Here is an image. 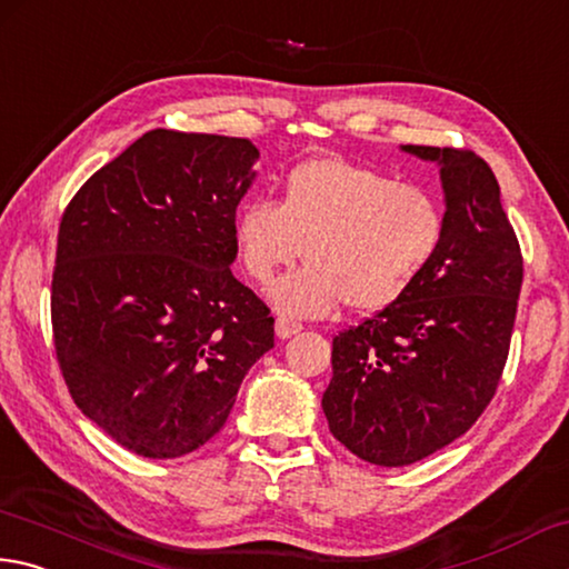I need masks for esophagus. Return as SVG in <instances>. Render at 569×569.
I'll list each match as a JSON object with an SVG mask.
<instances>
[{
    "instance_id": "obj_1",
    "label": "esophagus",
    "mask_w": 569,
    "mask_h": 569,
    "mask_svg": "<svg viewBox=\"0 0 569 569\" xmlns=\"http://www.w3.org/2000/svg\"><path fill=\"white\" fill-rule=\"evenodd\" d=\"M274 330H277V337H282V340H287V337L302 332V325L290 320V317H277Z\"/></svg>"
}]
</instances>
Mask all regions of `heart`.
<instances>
[{"label":"heart","instance_id":"b5f03b06","mask_svg":"<svg viewBox=\"0 0 569 569\" xmlns=\"http://www.w3.org/2000/svg\"><path fill=\"white\" fill-rule=\"evenodd\" d=\"M445 229L432 192L325 157L290 169L279 202L249 199L234 237L244 272L259 284L305 252L307 264L274 287L272 300L282 312L320 317L340 302L355 312L400 302L440 252Z\"/></svg>","mask_w":569,"mask_h":569}]
</instances>
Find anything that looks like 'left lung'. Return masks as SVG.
<instances>
[{
	"instance_id": "obj_1",
	"label": "left lung",
	"mask_w": 569,
	"mask_h": 569,
	"mask_svg": "<svg viewBox=\"0 0 569 569\" xmlns=\"http://www.w3.org/2000/svg\"><path fill=\"white\" fill-rule=\"evenodd\" d=\"M402 149L440 164L442 247L400 302L335 335L322 397L335 440L380 467L425 460L487 410L510 355L525 272L490 164L472 149Z\"/></svg>"
}]
</instances>
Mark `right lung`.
<instances>
[{
    "label": "right lung",
    "mask_w": 569,
    "mask_h": 569,
    "mask_svg": "<svg viewBox=\"0 0 569 569\" xmlns=\"http://www.w3.org/2000/svg\"><path fill=\"white\" fill-rule=\"evenodd\" d=\"M249 139L152 129L67 204L52 274L59 370L89 420L149 460L222 430L239 385L274 347V317L237 282Z\"/></svg>",
    "instance_id": "1"
}]
</instances>
